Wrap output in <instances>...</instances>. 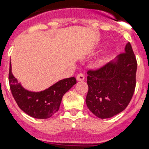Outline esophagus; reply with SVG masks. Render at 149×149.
Segmentation results:
<instances>
[{
	"mask_svg": "<svg viewBox=\"0 0 149 149\" xmlns=\"http://www.w3.org/2000/svg\"><path fill=\"white\" fill-rule=\"evenodd\" d=\"M84 79H85V77L82 73H80V74H78L77 76V81H83Z\"/></svg>",
	"mask_w": 149,
	"mask_h": 149,
	"instance_id": "esophagus-1",
	"label": "esophagus"
}]
</instances>
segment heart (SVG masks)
Masks as SVG:
<instances>
[{
	"mask_svg": "<svg viewBox=\"0 0 149 149\" xmlns=\"http://www.w3.org/2000/svg\"><path fill=\"white\" fill-rule=\"evenodd\" d=\"M104 63H105V57H100L97 61V64L99 65H103Z\"/></svg>",
	"mask_w": 149,
	"mask_h": 149,
	"instance_id": "1",
	"label": "heart"
}]
</instances>
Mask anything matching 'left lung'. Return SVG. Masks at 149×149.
Returning a JSON list of instances; mask_svg holds the SVG:
<instances>
[{"label":"left lung","mask_w":149,"mask_h":149,"mask_svg":"<svg viewBox=\"0 0 149 149\" xmlns=\"http://www.w3.org/2000/svg\"><path fill=\"white\" fill-rule=\"evenodd\" d=\"M137 64L131 44L125 52L97 71L88 72L86 104L100 119L111 118L126 109L136 87Z\"/></svg>","instance_id":"left-lung-1"}]
</instances>
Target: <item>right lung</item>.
Segmentation results:
<instances>
[{
    "label": "right lung",
    "mask_w": 149,
    "mask_h": 149,
    "mask_svg": "<svg viewBox=\"0 0 149 149\" xmlns=\"http://www.w3.org/2000/svg\"><path fill=\"white\" fill-rule=\"evenodd\" d=\"M8 81L12 94L19 108L29 116L37 119H48L54 115L59 110L63 96L77 83L75 77L65 78L45 90H27L13 75L11 62Z\"/></svg>",
    "instance_id": "add662e5"
}]
</instances>
